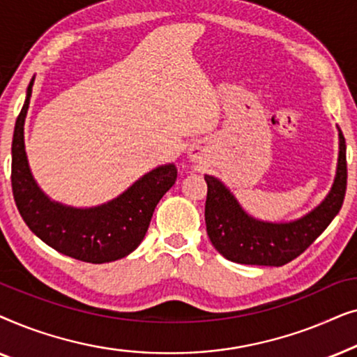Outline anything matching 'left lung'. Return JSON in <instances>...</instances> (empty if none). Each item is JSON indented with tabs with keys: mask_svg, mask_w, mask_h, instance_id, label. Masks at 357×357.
I'll return each mask as SVG.
<instances>
[{
	"mask_svg": "<svg viewBox=\"0 0 357 357\" xmlns=\"http://www.w3.org/2000/svg\"><path fill=\"white\" fill-rule=\"evenodd\" d=\"M208 183L204 221L209 241L227 260L242 265L282 266L304 253L338 214L346 193L348 164L346 141L340 130V158L335 183L325 202L294 222L271 224L248 216L231 192L211 175Z\"/></svg>",
	"mask_w": 357,
	"mask_h": 357,
	"instance_id": "8db88e82",
	"label": "left lung"
}]
</instances>
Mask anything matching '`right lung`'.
I'll use <instances>...</instances> for the list:
<instances>
[{
    "mask_svg": "<svg viewBox=\"0 0 357 357\" xmlns=\"http://www.w3.org/2000/svg\"><path fill=\"white\" fill-rule=\"evenodd\" d=\"M16 120L13 136L11 185L24 222L36 236L63 255L87 263H107L135 250L148 232L154 208L177 180L174 164L146 174L114 202L91 209L53 203L40 192L29 170L24 149V120L32 96Z\"/></svg>",
    "mask_w": 357,
    "mask_h": 357,
    "instance_id": "obj_1",
    "label": "right lung"
}]
</instances>
